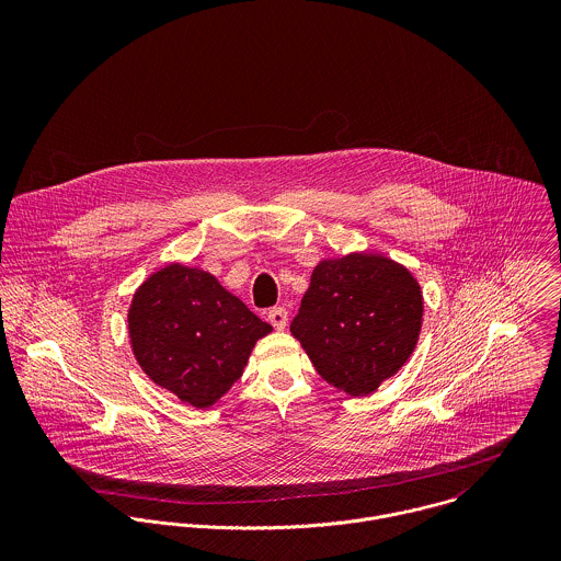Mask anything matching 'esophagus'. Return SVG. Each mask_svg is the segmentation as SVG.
<instances>
[{
	"instance_id": "34e87169",
	"label": "esophagus",
	"mask_w": 561,
	"mask_h": 561,
	"mask_svg": "<svg viewBox=\"0 0 561 561\" xmlns=\"http://www.w3.org/2000/svg\"><path fill=\"white\" fill-rule=\"evenodd\" d=\"M287 320H289V313H287V309H283V307H274V309L267 311V321H270L276 330H283V328L287 325Z\"/></svg>"
}]
</instances>
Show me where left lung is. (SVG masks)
Listing matches in <instances>:
<instances>
[{
	"label": "left lung",
	"mask_w": 561,
	"mask_h": 561,
	"mask_svg": "<svg viewBox=\"0 0 561 561\" xmlns=\"http://www.w3.org/2000/svg\"><path fill=\"white\" fill-rule=\"evenodd\" d=\"M423 298L412 274L374 254L321 261L291 334L332 387L374 393L412 354Z\"/></svg>",
	"instance_id": "obj_1"
}]
</instances>
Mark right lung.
<instances>
[{
    "label": "right lung",
    "mask_w": 561,
    "mask_h": 561,
    "mask_svg": "<svg viewBox=\"0 0 561 561\" xmlns=\"http://www.w3.org/2000/svg\"><path fill=\"white\" fill-rule=\"evenodd\" d=\"M272 332L240 298L201 270L168 265L134 296L129 336L147 376L194 408L240 380L256 339Z\"/></svg>",
    "instance_id": "obj_1"
}]
</instances>
